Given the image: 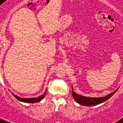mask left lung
Masks as SVG:
<instances>
[{"instance_id":"left-lung-1","label":"left lung","mask_w":123,"mask_h":123,"mask_svg":"<svg viewBox=\"0 0 123 123\" xmlns=\"http://www.w3.org/2000/svg\"><path fill=\"white\" fill-rule=\"evenodd\" d=\"M116 90L115 92H112L109 95H107L105 97L102 98H89V97H85L82 96L80 95H79L76 94L73 91V88L72 86V95L73 98L76 100V102L79 103V104L84 105V106H92V105H96L99 104H102L103 102L107 101V99H109L114 94L115 92H117Z\"/></svg>"}]
</instances>
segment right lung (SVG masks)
<instances>
[{
	"instance_id": "right-lung-1",
	"label": "right lung",
	"mask_w": 123,
	"mask_h": 123,
	"mask_svg": "<svg viewBox=\"0 0 123 123\" xmlns=\"http://www.w3.org/2000/svg\"><path fill=\"white\" fill-rule=\"evenodd\" d=\"M46 92L42 96L38 98H22L19 97L18 96L14 94L13 93H12V95L16 98V99L19 100V101H20V102H26V103H37V102H40L41 100H42L44 98V96H46Z\"/></svg>"
}]
</instances>
